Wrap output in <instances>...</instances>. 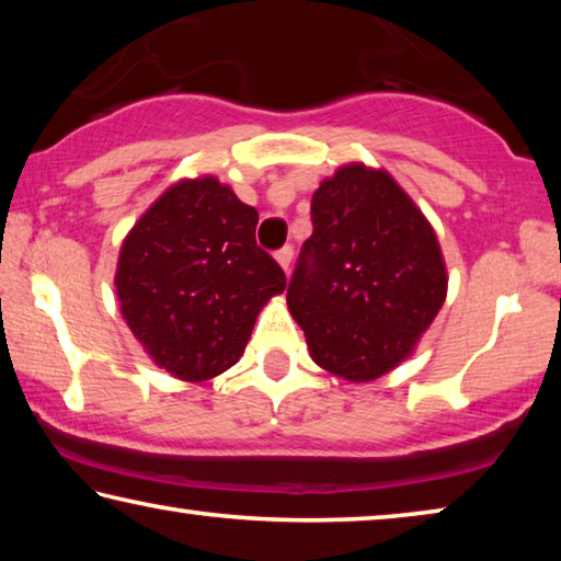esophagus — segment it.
<instances>
[{
    "label": "esophagus",
    "mask_w": 561,
    "mask_h": 561,
    "mask_svg": "<svg viewBox=\"0 0 561 561\" xmlns=\"http://www.w3.org/2000/svg\"><path fill=\"white\" fill-rule=\"evenodd\" d=\"M274 257H277L279 267H282L284 272H289V267H291V260H294V250H291V247L287 244V247H282V250H277V254H274Z\"/></svg>",
    "instance_id": "esophagus-1"
}]
</instances>
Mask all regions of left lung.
<instances>
[{
	"label": "left lung",
	"instance_id": "left-lung-1",
	"mask_svg": "<svg viewBox=\"0 0 561 561\" xmlns=\"http://www.w3.org/2000/svg\"><path fill=\"white\" fill-rule=\"evenodd\" d=\"M311 225L289 279V311L321 368L374 381L411 356L443 307L438 237L391 175L360 163L319 185Z\"/></svg>",
	"mask_w": 561,
	"mask_h": 561
}]
</instances>
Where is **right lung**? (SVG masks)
Wrapping results in <instances>:
<instances>
[{
	"mask_svg": "<svg viewBox=\"0 0 561 561\" xmlns=\"http://www.w3.org/2000/svg\"><path fill=\"white\" fill-rule=\"evenodd\" d=\"M260 215L217 178L180 180L121 247V314L148 356L183 381L240 360L260 309L287 277L254 240Z\"/></svg>",
	"mask_w": 561,
	"mask_h": 561,
	"instance_id": "obj_1",
	"label": "right lung"
}]
</instances>
